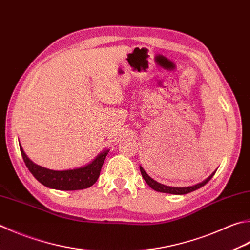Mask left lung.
<instances>
[{"mask_svg":"<svg viewBox=\"0 0 250 250\" xmlns=\"http://www.w3.org/2000/svg\"><path fill=\"white\" fill-rule=\"evenodd\" d=\"M140 172H141V175H143L144 180L146 181V183L148 184V185L154 189L155 191H160V192H167V194H173V195H185L188 194V192H191L196 189H198V188L205 186L207 183H208L212 176L215 174L212 173L211 175L205 180L204 182H201L199 184H197V185L194 186H189V187H171V186H167V185H163V184H160L158 182H155L154 180H152L151 177H150L147 173H146L145 169L140 167Z\"/></svg>","mask_w":250,"mask_h":250,"instance_id":"obj_1","label":"left lung"}]
</instances>
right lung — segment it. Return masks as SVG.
<instances>
[{
	"label": "right lung",
	"mask_w": 250,
	"mask_h": 250,
	"mask_svg": "<svg viewBox=\"0 0 250 250\" xmlns=\"http://www.w3.org/2000/svg\"><path fill=\"white\" fill-rule=\"evenodd\" d=\"M21 152L26 167L42 185L59 190H78L90 187L97 182L109 150L99 154L88 166L67 171H53L39 167L28 159L21 147Z\"/></svg>",
	"instance_id": "obj_1"
}]
</instances>
